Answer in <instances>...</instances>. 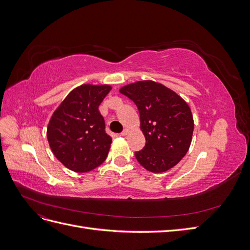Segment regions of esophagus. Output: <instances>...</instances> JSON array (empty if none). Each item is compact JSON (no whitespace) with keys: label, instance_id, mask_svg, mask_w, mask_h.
Instances as JSON below:
<instances>
[{"label":"esophagus","instance_id":"esophagus-1","mask_svg":"<svg viewBox=\"0 0 250 250\" xmlns=\"http://www.w3.org/2000/svg\"><path fill=\"white\" fill-rule=\"evenodd\" d=\"M128 134V129H124L122 132L120 133V135H122V137H125V135Z\"/></svg>","mask_w":250,"mask_h":250}]
</instances>
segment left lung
I'll return each instance as SVG.
<instances>
[{"label": "left lung", "mask_w": 250, "mask_h": 250, "mask_svg": "<svg viewBox=\"0 0 250 250\" xmlns=\"http://www.w3.org/2000/svg\"><path fill=\"white\" fill-rule=\"evenodd\" d=\"M140 112L146 144L134 152L144 168L153 173L171 169L191 145L194 121L187 102L170 88L154 81H138L120 89Z\"/></svg>", "instance_id": "left-lung-1"}]
</instances>
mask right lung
Masks as SVG:
<instances>
[{
	"mask_svg": "<svg viewBox=\"0 0 250 250\" xmlns=\"http://www.w3.org/2000/svg\"><path fill=\"white\" fill-rule=\"evenodd\" d=\"M110 89L109 85H80L50 120L47 137L52 152L74 172L92 171L106 160L111 138L98 107Z\"/></svg>",
	"mask_w": 250,
	"mask_h": 250,
	"instance_id": "add662e5",
	"label": "right lung"
}]
</instances>
